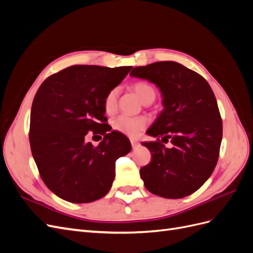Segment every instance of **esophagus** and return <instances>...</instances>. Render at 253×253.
Masks as SVG:
<instances>
[{
    "label": "esophagus",
    "mask_w": 253,
    "mask_h": 253,
    "mask_svg": "<svg viewBox=\"0 0 253 253\" xmlns=\"http://www.w3.org/2000/svg\"><path fill=\"white\" fill-rule=\"evenodd\" d=\"M131 143H132V148H133V149L138 147V144H139V142L137 141L136 139H131Z\"/></svg>",
    "instance_id": "34e87169"
}]
</instances>
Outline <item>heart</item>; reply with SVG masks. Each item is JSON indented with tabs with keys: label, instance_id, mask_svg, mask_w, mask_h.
Instances as JSON below:
<instances>
[{
	"label": "heart",
	"instance_id": "b5f03b06",
	"mask_svg": "<svg viewBox=\"0 0 253 253\" xmlns=\"http://www.w3.org/2000/svg\"><path fill=\"white\" fill-rule=\"evenodd\" d=\"M135 93L139 97L142 102L155 99V90L151 87L149 84L138 82L134 85ZM117 98H118V88L111 89L108 95L104 98V110L108 114L113 113L116 110L117 106ZM148 126V119L144 117H132L127 115H120V116L114 118L112 120V126L121 134L127 137H137L142 129Z\"/></svg>",
	"mask_w": 253,
	"mask_h": 253
}]
</instances>
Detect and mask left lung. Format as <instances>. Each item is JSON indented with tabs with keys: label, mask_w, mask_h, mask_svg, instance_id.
Here are the masks:
<instances>
[{
	"label": "left lung",
	"mask_w": 253,
	"mask_h": 253,
	"mask_svg": "<svg viewBox=\"0 0 253 253\" xmlns=\"http://www.w3.org/2000/svg\"><path fill=\"white\" fill-rule=\"evenodd\" d=\"M131 77L159 88L164 110L147 131L158 141L142 142L152 162L140 169L144 187L165 198L194 193L208 179L218 159L223 124L215 96L201 75L173 61L134 67ZM172 148H166L159 138Z\"/></svg>",
	"instance_id": "obj_1"
}]
</instances>
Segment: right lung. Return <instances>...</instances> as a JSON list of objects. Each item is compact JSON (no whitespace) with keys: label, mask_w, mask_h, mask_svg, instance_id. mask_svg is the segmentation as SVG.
<instances>
[{"label":"right lung","mask_w":253,"mask_h":253,"mask_svg":"<svg viewBox=\"0 0 253 253\" xmlns=\"http://www.w3.org/2000/svg\"><path fill=\"white\" fill-rule=\"evenodd\" d=\"M132 66L74 65L45 80L30 113V148L45 185L62 200L95 202L108 194L116 160L131 152L127 137L113 131L94 147L85 141L108 120L104 98Z\"/></svg>","instance_id":"add662e5"}]
</instances>
